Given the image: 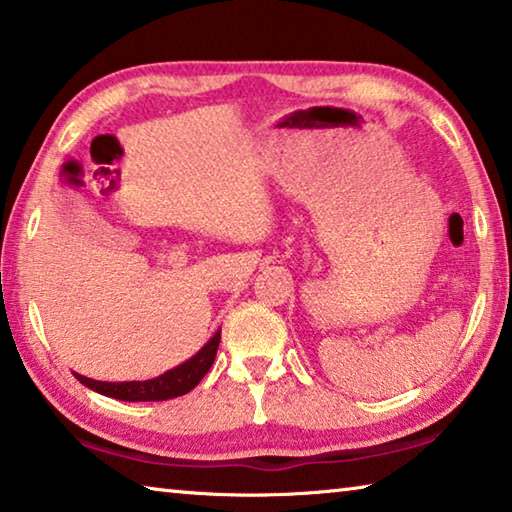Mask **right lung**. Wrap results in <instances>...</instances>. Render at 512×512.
Instances as JSON below:
<instances>
[{"instance_id":"add662e5","label":"right lung","mask_w":512,"mask_h":512,"mask_svg":"<svg viewBox=\"0 0 512 512\" xmlns=\"http://www.w3.org/2000/svg\"><path fill=\"white\" fill-rule=\"evenodd\" d=\"M221 343V329H216L214 336L207 341L201 350H198L192 359H187L180 366L171 368L160 377L144 379V381H97L83 375H76L83 386L92 388L106 397H115L121 402H162L171 400V397H180L198 386L207 370L212 368L216 350Z\"/></svg>"}]
</instances>
